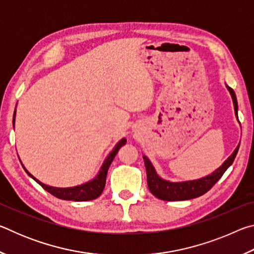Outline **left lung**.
<instances>
[{
	"label": "left lung",
	"instance_id": "obj_1",
	"mask_svg": "<svg viewBox=\"0 0 254 254\" xmlns=\"http://www.w3.org/2000/svg\"><path fill=\"white\" fill-rule=\"evenodd\" d=\"M226 86L227 91L230 92L232 101H233L234 105V111H235V117L236 120L239 121L238 118V101H236V96L233 89H232L230 86ZM240 123V121H239ZM239 147L235 148V150L232 152L231 156L226 159V160L222 163V166L218 167V168L213 171L210 175L205 176L203 178L199 179H194V180H186V182H169V180H166L161 178L160 176L157 174L156 169L152 165V162L150 161V159L143 154V161L145 166V170H147V179H148V187L149 190L151 191V194L154 195L159 199L162 200H186V199H191L196 198V197H199L204 195L205 192H207L210 188H212L215 184L218 182L223 174L225 173L227 168L233 163L234 159L236 157V153L239 151Z\"/></svg>",
	"mask_w": 254,
	"mask_h": 254
}]
</instances>
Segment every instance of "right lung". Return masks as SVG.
Returning a JSON list of instances; mask_svg holds the SVG:
<instances>
[{"mask_svg": "<svg viewBox=\"0 0 254 254\" xmlns=\"http://www.w3.org/2000/svg\"><path fill=\"white\" fill-rule=\"evenodd\" d=\"M15 114H16V106L14 110V114H13V127H14V123H15ZM127 143V139L126 137H122L119 142L115 144V147L113 150L109 153V156L105 158V160L103 161L102 167L100 171H98L97 175L94 177L92 180L89 182H86L81 185H77V186H72V187H54V186H49V185H46L44 183H41L40 180H38L34 176H32L29 171L25 169V167L22 165V167L25 170L30 177H31L33 180L40 185V186L46 189L47 191L50 192L51 195H54L55 197L60 199H65V200H74V201H86V200H92L97 198L103 192V189L105 187V183H106V175H107V170L110 168L111 162L113 161V159L115 157V154L118 153L119 149L122 147L123 144Z\"/></svg>", "mask_w": 254, "mask_h": 254, "instance_id": "1", "label": "right lung"}]
</instances>
